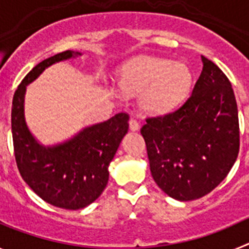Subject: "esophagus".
<instances>
[{
    "mask_svg": "<svg viewBox=\"0 0 249 249\" xmlns=\"http://www.w3.org/2000/svg\"><path fill=\"white\" fill-rule=\"evenodd\" d=\"M129 129L133 132L138 131V129H140V123L136 120H133V118H131V120H129Z\"/></svg>",
    "mask_w": 249,
    "mask_h": 249,
    "instance_id": "1",
    "label": "esophagus"
}]
</instances>
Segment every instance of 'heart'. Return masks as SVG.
<instances>
[{
  "mask_svg": "<svg viewBox=\"0 0 249 249\" xmlns=\"http://www.w3.org/2000/svg\"><path fill=\"white\" fill-rule=\"evenodd\" d=\"M190 70L172 59L144 57L127 66L120 87L127 96H140L147 112H163L179 102L190 89Z\"/></svg>",
  "mask_w": 249,
  "mask_h": 249,
  "instance_id": "obj_1",
  "label": "heart"
}]
</instances>
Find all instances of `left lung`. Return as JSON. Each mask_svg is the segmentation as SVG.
I'll return each instance as SVG.
<instances>
[{
  "label": "left lung",
  "mask_w": 249,
  "mask_h": 249,
  "mask_svg": "<svg viewBox=\"0 0 249 249\" xmlns=\"http://www.w3.org/2000/svg\"><path fill=\"white\" fill-rule=\"evenodd\" d=\"M201 58L203 68L190 98L172 113L147 118L141 128L152 177L166 195L183 202L214 190L239 151L232 86L218 66Z\"/></svg>",
  "instance_id": "8db88e82"
}]
</instances>
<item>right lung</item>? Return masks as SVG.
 Masks as SVG:
<instances>
[{"mask_svg": "<svg viewBox=\"0 0 249 249\" xmlns=\"http://www.w3.org/2000/svg\"><path fill=\"white\" fill-rule=\"evenodd\" d=\"M65 51L35 66L17 87L12 101L13 148L23 181L47 203L81 210L101 196L108 182V166L128 131V114L85 127L62 143L43 146L31 133L25 118L26 89L46 68L81 56Z\"/></svg>", "mask_w": 249, "mask_h": 249, "instance_id": "right-lung-1", "label": "right lung"}]
</instances>
